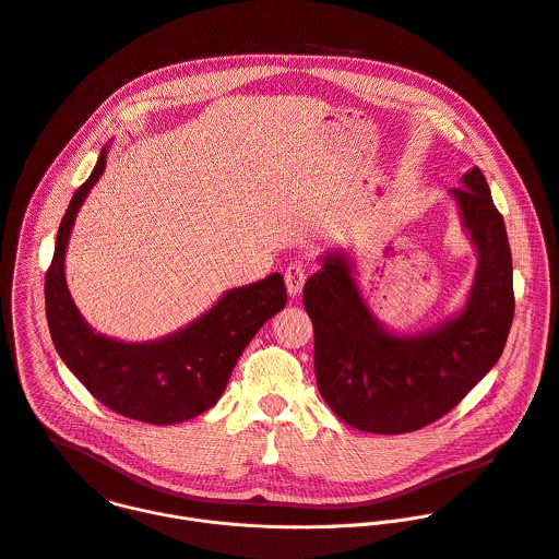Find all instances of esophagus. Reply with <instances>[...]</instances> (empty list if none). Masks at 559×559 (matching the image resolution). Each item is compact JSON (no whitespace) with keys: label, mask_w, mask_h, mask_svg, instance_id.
I'll list each match as a JSON object with an SVG mask.
<instances>
[{"label":"esophagus","mask_w":559,"mask_h":559,"mask_svg":"<svg viewBox=\"0 0 559 559\" xmlns=\"http://www.w3.org/2000/svg\"><path fill=\"white\" fill-rule=\"evenodd\" d=\"M307 281V270L302 263H289L285 270V285H287V294L294 298L302 292Z\"/></svg>","instance_id":"obj_1"}]
</instances>
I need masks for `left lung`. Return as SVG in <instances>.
<instances>
[{"label": "left lung", "mask_w": 559, "mask_h": 559, "mask_svg": "<svg viewBox=\"0 0 559 559\" xmlns=\"http://www.w3.org/2000/svg\"><path fill=\"white\" fill-rule=\"evenodd\" d=\"M450 198L478 254L467 300L452 318L417 333L389 329L366 305L355 261L342 248L320 257V270L305 285L318 391L355 430L404 435L441 419L502 355L513 320L504 222L478 166Z\"/></svg>", "instance_id": "8db88e82"}]
</instances>
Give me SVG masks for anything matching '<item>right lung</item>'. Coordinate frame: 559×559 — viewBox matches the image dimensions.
Wrapping results in <instances>:
<instances>
[{"label": "right lung", "instance_id": "obj_1", "mask_svg": "<svg viewBox=\"0 0 559 559\" xmlns=\"http://www.w3.org/2000/svg\"><path fill=\"white\" fill-rule=\"evenodd\" d=\"M105 146L72 195L46 274V316L63 364L109 411L155 426L189 421L213 408L257 331L287 302L281 274L228 289L206 313L164 337L122 342L96 333L66 281V250L76 215L107 164Z\"/></svg>", "mask_w": 559, "mask_h": 559}]
</instances>
